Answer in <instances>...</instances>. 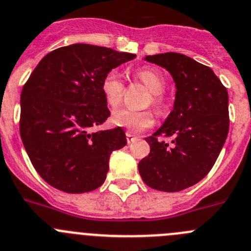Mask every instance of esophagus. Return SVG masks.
Listing matches in <instances>:
<instances>
[{
	"label": "esophagus",
	"mask_w": 251,
	"mask_h": 251,
	"mask_svg": "<svg viewBox=\"0 0 251 251\" xmlns=\"http://www.w3.org/2000/svg\"><path fill=\"white\" fill-rule=\"evenodd\" d=\"M126 140H127V144H131V142H133L136 140V137L133 136L131 132H126Z\"/></svg>",
	"instance_id": "1"
}]
</instances>
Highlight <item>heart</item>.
Masks as SVG:
<instances>
[{
    "instance_id": "1",
    "label": "heart",
    "mask_w": 251,
    "mask_h": 251,
    "mask_svg": "<svg viewBox=\"0 0 251 251\" xmlns=\"http://www.w3.org/2000/svg\"><path fill=\"white\" fill-rule=\"evenodd\" d=\"M136 78L151 91L147 105H153L158 111H163L166 107V98L163 91L166 89V78L162 73L153 68H141L135 73ZM101 93L104 95L107 105L116 107L123 101L125 94V83L121 78L120 73L116 69L107 72L101 80ZM111 121L114 125L125 127L130 132H140L142 130L151 127L154 124L153 111L147 110H131L123 107L115 110L111 115Z\"/></svg>"
}]
</instances>
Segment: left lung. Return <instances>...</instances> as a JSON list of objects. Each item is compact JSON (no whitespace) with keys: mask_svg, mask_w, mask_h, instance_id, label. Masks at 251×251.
<instances>
[{"mask_svg":"<svg viewBox=\"0 0 251 251\" xmlns=\"http://www.w3.org/2000/svg\"><path fill=\"white\" fill-rule=\"evenodd\" d=\"M145 59L166 68L177 91L165 124L146 137L150 153L140 161V175L151 188L178 192L204 178L221 153L229 131L228 91L209 67L187 55L171 51Z\"/></svg>","mask_w":251,"mask_h":251,"instance_id":"1","label":"left lung"}]
</instances>
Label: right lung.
<instances>
[{
	"label": "right lung",
	"instance_id": "1",
	"mask_svg": "<svg viewBox=\"0 0 251 251\" xmlns=\"http://www.w3.org/2000/svg\"><path fill=\"white\" fill-rule=\"evenodd\" d=\"M136 57L111 48L72 44L48 53L23 85L20 132L42 178L65 193L104 183L110 154L126 145L121 127L94 132L110 116L101 93L107 72Z\"/></svg>",
	"mask_w": 251,
	"mask_h": 251
}]
</instances>
